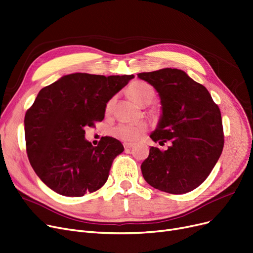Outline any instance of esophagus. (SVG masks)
<instances>
[{"label": "esophagus", "instance_id": "esophagus-1", "mask_svg": "<svg viewBox=\"0 0 253 253\" xmlns=\"http://www.w3.org/2000/svg\"><path fill=\"white\" fill-rule=\"evenodd\" d=\"M124 148H125V150H129L131 148H133V144L132 142H125Z\"/></svg>", "mask_w": 253, "mask_h": 253}]
</instances>
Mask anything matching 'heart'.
<instances>
[{
    "instance_id": "b5f03b06",
    "label": "heart",
    "mask_w": 253,
    "mask_h": 253,
    "mask_svg": "<svg viewBox=\"0 0 253 253\" xmlns=\"http://www.w3.org/2000/svg\"><path fill=\"white\" fill-rule=\"evenodd\" d=\"M129 95L131 98L140 106H146L150 104L154 97H155V92L153 87L146 83L137 82L129 86ZM114 103V99L108 100L106 103V111H109L112 108ZM147 126L145 124H126L120 123L109 130V133L112 136L121 139L123 141H135L142 134L146 132Z\"/></svg>"
}]
</instances>
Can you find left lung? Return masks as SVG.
<instances>
[{
  "mask_svg": "<svg viewBox=\"0 0 253 253\" xmlns=\"http://www.w3.org/2000/svg\"><path fill=\"white\" fill-rule=\"evenodd\" d=\"M159 93L162 117L150 137L166 151L151 147L141 163L148 184L172 194L192 191L208 178L220 157L224 135L221 113L206 87L183 70L164 68L137 74Z\"/></svg>",
  "mask_w": 253,
  "mask_h": 253,
  "instance_id": "1",
  "label": "left lung"
}]
</instances>
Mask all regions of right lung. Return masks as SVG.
<instances>
[{
	"instance_id": "obj_1",
	"label": "right lung",
	"mask_w": 253,
	"mask_h": 253,
	"mask_svg": "<svg viewBox=\"0 0 253 253\" xmlns=\"http://www.w3.org/2000/svg\"><path fill=\"white\" fill-rule=\"evenodd\" d=\"M133 78L72 73L40 90L25 116L26 150L33 169L51 190L78 197L105 184L124 147L109 136L93 147L84 129L101 122L108 100Z\"/></svg>"
}]
</instances>
